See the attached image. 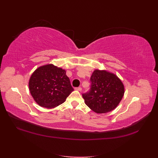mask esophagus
<instances>
[{
	"label": "esophagus",
	"instance_id": "esophagus-1",
	"mask_svg": "<svg viewBox=\"0 0 158 158\" xmlns=\"http://www.w3.org/2000/svg\"><path fill=\"white\" fill-rule=\"evenodd\" d=\"M75 89H76V90H77V91L81 92V90H82V88H81V87H79V88H75Z\"/></svg>",
	"mask_w": 158,
	"mask_h": 158
}]
</instances>
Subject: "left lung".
<instances>
[{
    "label": "left lung",
    "mask_w": 158,
    "mask_h": 158,
    "mask_svg": "<svg viewBox=\"0 0 158 158\" xmlns=\"http://www.w3.org/2000/svg\"><path fill=\"white\" fill-rule=\"evenodd\" d=\"M89 92L82 95L85 105L96 113H106L119 105L125 92L123 82L115 74L95 69Z\"/></svg>",
    "instance_id": "left-lung-1"
}]
</instances>
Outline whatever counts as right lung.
I'll list each match as a JSON object with an SVG mask.
<instances>
[{"label": "right lung", "instance_id": "obj_1", "mask_svg": "<svg viewBox=\"0 0 158 158\" xmlns=\"http://www.w3.org/2000/svg\"><path fill=\"white\" fill-rule=\"evenodd\" d=\"M66 73L53 64L39 66L32 73L28 82L29 90L40 106L53 109L65 102L74 90Z\"/></svg>", "mask_w": 158, "mask_h": 158}]
</instances>
